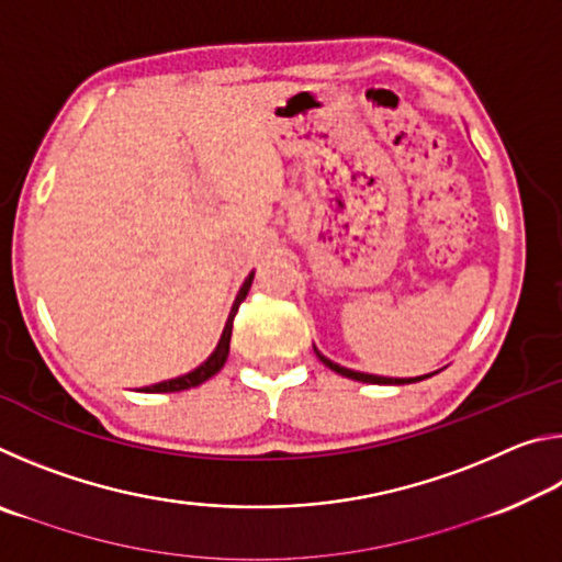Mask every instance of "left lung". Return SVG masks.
<instances>
[{
	"instance_id": "left-lung-1",
	"label": "left lung",
	"mask_w": 562,
	"mask_h": 562,
	"mask_svg": "<svg viewBox=\"0 0 562 562\" xmlns=\"http://www.w3.org/2000/svg\"><path fill=\"white\" fill-rule=\"evenodd\" d=\"M315 355L319 357V361L325 367H329L331 372H337V374H341V376H347V379H355V382H364V384H414V382H422V379H429V376H434V374H424V376H412V379H392V376H376V374H364V372H355V369H347V367H341V364H337V361H331V359H327L325 355H322V351L315 347Z\"/></svg>"
}]
</instances>
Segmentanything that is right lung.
<instances>
[{
  "label": "right lung",
  "mask_w": 562,
  "mask_h": 562,
  "mask_svg": "<svg viewBox=\"0 0 562 562\" xmlns=\"http://www.w3.org/2000/svg\"><path fill=\"white\" fill-rule=\"evenodd\" d=\"M252 278H255V270L247 274L240 292H237V297L233 302L231 307V315H227V322L223 327V335H221V341H217V347L213 349V355L207 357L201 367H195L193 372L188 374H180L176 379H166V382H158L154 386H146L144 392H186V389H193V386H201L203 382H207V379L215 376L217 372H221L223 364L227 361V355H231V335H233V319L237 315V307H240V302L247 297V292H250V284H252Z\"/></svg>",
  "instance_id": "right-lung-1"
}]
</instances>
